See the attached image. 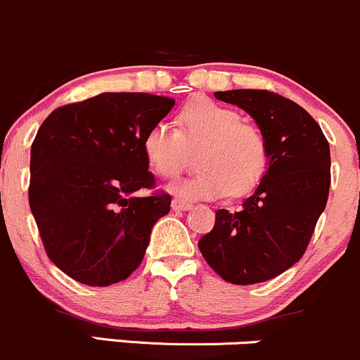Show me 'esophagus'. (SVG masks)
I'll list each match as a JSON object with an SVG mask.
<instances>
[{
	"label": "esophagus",
	"mask_w": 360,
	"mask_h": 360,
	"mask_svg": "<svg viewBox=\"0 0 360 360\" xmlns=\"http://www.w3.org/2000/svg\"><path fill=\"white\" fill-rule=\"evenodd\" d=\"M172 207L175 211H188L192 207V204L185 202V200H181V199H173L172 200Z\"/></svg>",
	"instance_id": "1"
}]
</instances>
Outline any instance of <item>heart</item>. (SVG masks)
Returning a JSON list of instances; mask_svg holds the SVG:
<instances>
[{"instance_id": "b5f03b06", "label": "heart", "mask_w": 360, "mask_h": 360, "mask_svg": "<svg viewBox=\"0 0 360 360\" xmlns=\"http://www.w3.org/2000/svg\"><path fill=\"white\" fill-rule=\"evenodd\" d=\"M176 129L168 122L149 127L142 150L154 173L173 179L184 168L187 148H199V172L176 180L169 191L187 200H216L231 194L247 195L261 184L269 166L264 134L231 108L194 99L176 115Z\"/></svg>"}]
</instances>
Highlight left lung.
Here are the masks:
<instances>
[{
	"label": "left lung",
	"instance_id": "1",
	"mask_svg": "<svg viewBox=\"0 0 360 360\" xmlns=\"http://www.w3.org/2000/svg\"><path fill=\"white\" fill-rule=\"evenodd\" d=\"M214 96L256 120L268 141L269 166L240 211H216L199 250L225 281L261 283L292 268L307 249L328 202L330 144L318 122L283 96L261 89Z\"/></svg>",
	"mask_w": 360,
	"mask_h": 360
}]
</instances>
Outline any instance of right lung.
I'll return each instance as SVG.
<instances>
[{
    "mask_svg": "<svg viewBox=\"0 0 360 360\" xmlns=\"http://www.w3.org/2000/svg\"><path fill=\"white\" fill-rule=\"evenodd\" d=\"M175 99L146 92H103L56 108L30 149L29 204L48 257L89 287H108L144 259L150 230L168 214L154 187L142 141Z\"/></svg>",
    "mask_w": 360,
    "mask_h": 360,
    "instance_id": "add662e5",
    "label": "right lung"
}]
</instances>
